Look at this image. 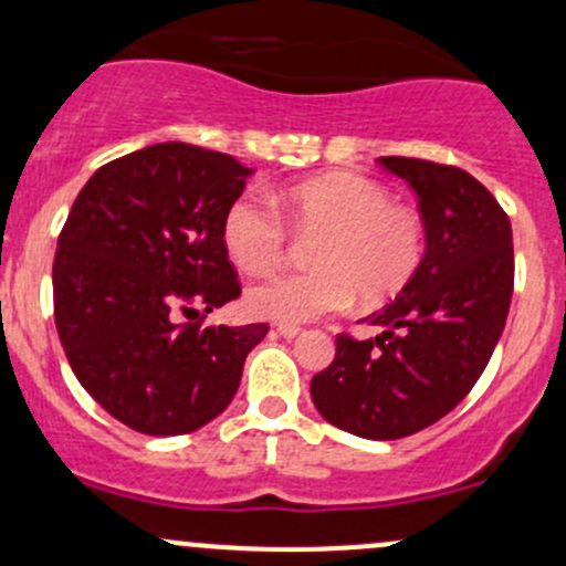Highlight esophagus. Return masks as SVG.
Instances as JSON below:
<instances>
[{
  "label": "esophagus",
  "mask_w": 566,
  "mask_h": 566,
  "mask_svg": "<svg viewBox=\"0 0 566 566\" xmlns=\"http://www.w3.org/2000/svg\"><path fill=\"white\" fill-rule=\"evenodd\" d=\"M300 326L296 324H281L277 326V334H281V337H285V339H294V337H300Z\"/></svg>",
  "instance_id": "1"
}]
</instances>
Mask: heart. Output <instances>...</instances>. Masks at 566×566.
<instances>
[{"label":"heart","instance_id":"1","mask_svg":"<svg viewBox=\"0 0 566 566\" xmlns=\"http://www.w3.org/2000/svg\"><path fill=\"white\" fill-rule=\"evenodd\" d=\"M296 234H322L310 251L315 270L275 275L253 285L245 305L272 321H313L397 296L421 266L427 223L394 202L388 186L356 172H326L285 188L277 199ZM223 245L240 270L261 275L281 266L289 229L264 199L240 197L223 216Z\"/></svg>","mask_w":566,"mask_h":566}]
</instances>
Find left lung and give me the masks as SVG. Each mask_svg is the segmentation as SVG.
<instances>
[{
    "label": "left lung",
    "instance_id": "left-lung-1",
    "mask_svg": "<svg viewBox=\"0 0 566 566\" xmlns=\"http://www.w3.org/2000/svg\"><path fill=\"white\" fill-rule=\"evenodd\" d=\"M378 161L416 191L427 253L397 300L367 318L386 332L339 334L310 397L343 431L399 440L448 416L483 375L513 296V229L494 193L464 169L407 156Z\"/></svg>",
    "mask_w": 566,
    "mask_h": 566
}]
</instances>
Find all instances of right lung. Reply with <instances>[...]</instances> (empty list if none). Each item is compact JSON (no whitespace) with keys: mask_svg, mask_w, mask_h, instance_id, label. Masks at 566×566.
Here are the masks:
<instances>
[{"mask_svg":"<svg viewBox=\"0 0 566 566\" xmlns=\"http://www.w3.org/2000/svg\"><path fill=\"white\" fill-rule=\"evenodd\" d=\"M248 175L229 154L159 143L96 169L66 216L53 259L59 339L81 386L129 429L188 434L221 416L270 332L202 324L242 294L223 216Z\"/></svg>","mask_w":566,"mask_h":566,"instance_id":"add662e5","label":"right lung"}]
</instances>
